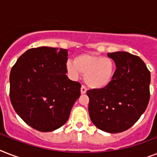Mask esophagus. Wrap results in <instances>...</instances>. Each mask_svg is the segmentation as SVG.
Here are the masks:
<instances>
[{
    "label": "esophagus",
    "instance_id": "obj_1",
    "mask_svg": "<svg viewBox=\"0 0 157 157\" xmlns=\"http://www.w3.org/2000/svg\"><path fill=\"white\" fill-rule=\"evenodd\" d=\"M86 91H87V89H86V87L85 86H81V93L83 94H86Z\"/></svg>",
    "mask_w": 157,
    "mask_h": 157
}]
</instances>
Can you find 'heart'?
<instances>
[{"label": "heart", "instance_id": "b5f03b06", "mask_svg": "<svg viewBox=\"0 0 157 157\" xmlns=\"http://www.w3.org/2000/svg\"><path fill=\"white\" fill-rule=\"evenodd\" d=\"M66 67L74 79L78 78L80 72L85 74V82L93 89H103L108 86L115 72V63L112 59L90 54L76 57L74 62L67 63Z\"/></svg>", "mask_w": 157, "mask_h": 157}]
</instances>
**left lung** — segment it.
<instances>
[{"label":"left lung","mask_w":157,"mask_h":157,"mask_svg":"<svg viewBox=\"0 0 157 157\" xmlns=\"http://www.w3.org/2000/svg\"><path fill=\"white\" fill-rule=\"evenodd\" d=\"M117 69L103 89L87 91L89 113L94 124L107 133H120L133 126L145 112L150 99L151 74L139 56L108 53Z\"/></svg>","instance_id":"1"}]
</instances>
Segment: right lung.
<instances>
[{
    "mask_svg": "<svg viewBox=\"0 0 157 157\" xmlns=\"http://www.w3.org/2000/svg\"><path fill=\"white\" fill-rule=\"evenodd\" d=\"M67 51L53 47L27 50L12 67L10 98L13 109L24 121L40 132L63 125L81 85L67 76Z\"/></svg>",
    "mask_w": 157,
    "mask_h": 157,
    "instance_id": "add662e5",
    "label": "right lung"
}]
</instances>
